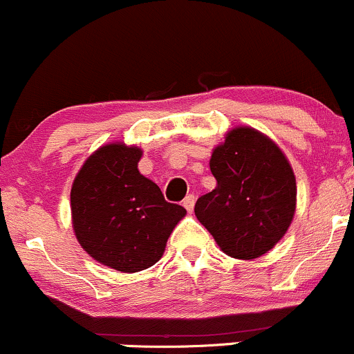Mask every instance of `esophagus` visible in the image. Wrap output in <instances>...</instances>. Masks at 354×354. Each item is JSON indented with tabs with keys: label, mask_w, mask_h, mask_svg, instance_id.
Here are the masks:
<instances>
[{
	"label": "esophagus",
	"mask_w": 354,
	"mask_h": 354,
	"mask_svg": "<svg viewBox=\"0 0 354 354\" xmlns=\"http://www.w3.org/2000/svg\"><path fill=\"white\" fill-rule=\"evenodd\" d=\"M195 201H196L195 195H188V196L185 198V201H183V207L186 208V212H189V213L193 212V208H195Z\"/></svg>",
	"instance_id": "1"
}]
</instances>
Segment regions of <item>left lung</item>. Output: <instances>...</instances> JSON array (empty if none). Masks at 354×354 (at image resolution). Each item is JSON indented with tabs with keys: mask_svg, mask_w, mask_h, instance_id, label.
<instances>
[{
	"mask_svg": "<svg viewBox=\"0 0 354 354\" xmlns=\"http://www.w3.org/2000/svg\"><path fill=\"white\" fill-rule=\"evenodd\" d=\"M209 171L216 186L198 198L196 218L230 257H262L281 242L296 213L289 159L269 136L236 126L213 149Z\"/></svg>",
	"mask_w": 354,
	"mask_h": 354,
	"instance_id": "1",
	"label": "left lung"
}]
</instances>
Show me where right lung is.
Returning a JSON list of instances; mask_svg holds the SVG:
<instances>
[{
    "instance_id": "obj_1",
    "label": "right lung",
    "mask_w": 354,
    "mask_h": 354,
    "mask_svg": "<svg viewBox=\"0 0 354 354\" xmlns=\"http://www.w3.org/2000/svg\"><path fill=\"white\" fill-rule=\"evenodd\" d=\"M141 158L138 146H100L85 159L70 192L72 227L80 247L102 266L126 274L154 266L186 215L139 173Z\"/></svg>"
}]
</instances>
